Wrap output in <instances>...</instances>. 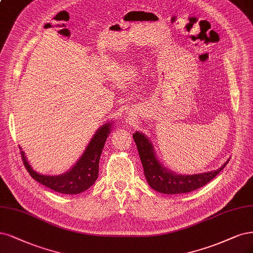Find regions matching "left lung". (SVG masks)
Segmentation results:
<instances>
[{
  "label": "left lung",
  "instance_id": "8db88e82",
  "mask_svg": "<svg viewBox=\"0 0 253 253\" xmlns=\"http://www.w3.org/2000/svg\"><path fill=\"white\" fill-rule=\"evenodd\" d=\"M133 138L137 145L139 157L143 167L144 176L149 185L156 191L165 195L185 194L204 186L219 173L230 159H227L220 169L211 171L194 173V175H182L172 171L160 162L156 156L151 140L142 132H136Z\"/></svg>",
  "mask_w": 253,
  "mask_h": 253
}]
</instances>
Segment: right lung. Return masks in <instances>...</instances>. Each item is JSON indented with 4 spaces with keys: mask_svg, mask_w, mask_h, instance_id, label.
I'll return each instance as SVG.
<instances>
[{
    "mask_svg": "<svg viewBox=\"0 0 253 253\" xmlns=\"http://www.w3.org/2000/svg\"><path fill=\"white\" fill-rule=\"evenodd\" d=\"M112 127L113 123L102 125L95 132L90 142L85 146L83 155L80 157V159L76 161L70 169L65 171L62 175L50 176L39 173L31 168L22 147H20L25 168L27 169L30 176L34 180L46 187L56 191V193L65 195L81 194L83 191L89 189L98 178L100 155L102 153L104 143L107 141V138L111 133Z\"/></svg>",
    "mask_w": 253,
    "mask_h": 253,
    "instance_id": "obj_1",
    "label": "right lung"
}]
</instances>
